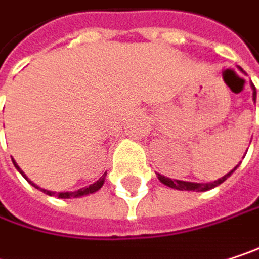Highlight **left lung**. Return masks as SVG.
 <instances>
[{"label": "left lung", "mask_w": 259, "mask_h": 259, "mask_svg": "<svg viewBox=\"0 0 259 259\" xmlns=\"http://www.w3.org/2000/svg\"><path fill=\"white\" fill-rule=\"evenodd\" d=\"M240 69V72H243V69L241 67H238ZM244 73V72H243ZM250 87H252V90H253V94H252V97H253V102L256 100V90H255V85L253 83H250ZM247 153V151H246ZM240 165V163H238ZM238 165L231 169L228 174H225L222 179H218V180L214 181H210V183H193V181H183V180H172V179H168V177H165V176H162V174H156L157 176V179L160 180V183H163L165 186H168V187H172V189H177V190H193V192H207V190H210V189H214L216 186H219V184H222L224 181L227 180L231 174H233L234 171L238 168Z\"/></svg>", "instance_id": "1"}]
</instances>
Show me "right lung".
<instances>
[{"instance_id":"1","label":"right lung","mask_w":259,"mask_h":259,"mask_svg":"<svg viewBox=\"0 0 259 259\" xmlns=\"http://www.w3.org/2000/svg\"><path fill=\"white\" fill-rule=\"evenodd\" d=\"M13 160V159H12ZM13 165H15V168L22 174V177L25 179L31 186H34L35 189H38V190H41L43 193H46V195H49V196H58V198H63V199H69V198H80V196H87V195H91V193H94V192H97L102 186H103V183H105V176L103 177H100L99 180L96 181V183H93V184H90V186H85V187H82V189H78V190H73V192H52V190H46V189H41V187H38L37 184H34L32 181L29 180L28 177L25 176V172L18 166V163L13 160Z\"/></svg>"}]
</instances>
